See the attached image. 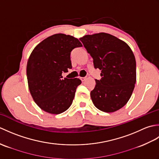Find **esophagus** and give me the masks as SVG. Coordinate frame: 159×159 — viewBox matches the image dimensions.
Masks as SVG:
<instances>
[{
    "mask_svg": "<svg viewBox=\"0 0 159 159\" xmlns=\"http://www.w3.org/2000/svg\"><path fill=\"white\" fill-rule=\"evenodd\" d=\"M86 79H87L86 77H81V78H80V79H81L82 81H85V80H86Z\"/></svg>",
    "mask_w": 159,
    "mask_h": 159,
    "instance_id": "1",
    "label": "esophagus"
}]
</instances>
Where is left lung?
Returning a JSON list of instances; mask_svg holds the SVG:
<instances>
[{
    "mask_svg": "<svg viewBox=\"0 0 159 159\" xmlns=\"http://www.w3.org/2000/svg\"><path fill=\"white\" fill-rule=\"evenodd\" d=\"M93 59L95 68L101 70L100 80L90 95L99 110L112 113L122 108L133 93L136 83V61L126 42L106 33L80 38Z\"/></svg>",
    "mask_w": 159,
    "mask_h": 159,
    "instance_id": "obj_1",
    "label": "left lung"
}]
</instances>
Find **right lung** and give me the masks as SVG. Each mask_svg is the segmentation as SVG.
<instances>
[{"mask_svg":"<svg viewBox=\"0 0 159 159\" xmlns=\"http://www.w3.org/2000/svg\"><path fill=\"white\" fill-rule=\"evenodd\" d=\"M83 45L73 36L58 33L36 46L26 66L30 93L38 106L46 112L59 114L71 106L79 79H63L62 73L72 67V50Z\"/></svg>","mask_w":159,"mask_h":159,"instance_id":"obj_1","label":"right lung"}]
</instances>
